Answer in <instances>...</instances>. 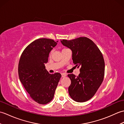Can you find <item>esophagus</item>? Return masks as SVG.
<instances>
[{"instance_id":"esophagus-1","label":"esophagus","mask_w":124,"mask_h":124,"mask_svg":"<svg viewBox=\"0 0 124 124\" xmlns=\"http://www.w3.org/2000/svg\"><path fill=\"white\" fill-rule=\"evenodd\" d=\"M61 75H62V77H65V76H67V75L65 74V73H61Z\"/></svg>"}]
</instances>
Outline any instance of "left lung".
I'll return each mask as SVG.
<instances>
[{"mask_svg": "<svg viewBox=\"0 0 124 124\" xmlns=\"http://www.w3.org/2000/svg\"><path fill=\"white\" fill-rule=\"evenodd\" d=\"M61 42L71 50L73 63L81 67L77 77L73 74L68 75L71 82L69 94L76 102H86L94 95L103 80L105 63L102 53L87 37L63 39Z\"/></svg>", "mask_w": 124, "mask_h": 124, "instance_id": "1", "label": "left lung"}]
</instances>
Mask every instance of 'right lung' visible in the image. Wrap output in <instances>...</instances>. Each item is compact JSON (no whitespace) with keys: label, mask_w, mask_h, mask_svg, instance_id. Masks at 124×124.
Segmentation results:
<instances>
[{"label":"right lung","mask_w":124,"mask_h":124,"mask_svg":"<svg viewBox=\"0 0 124 124\" xmlns=\"http://www.w3.org/2000/svg\"><path fill=\"white\" fill-rule=\"evenodd\" d=\"M57 42L47 38L37 39L26 47L19 61L18 72L21 82L31 98L39 104L52 101L61 77L60 73L50 74L45 66Z\"/></svg>","instance_id":"1"}]
</instances>
